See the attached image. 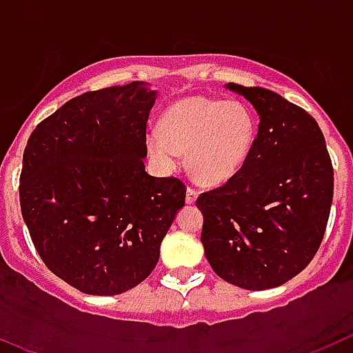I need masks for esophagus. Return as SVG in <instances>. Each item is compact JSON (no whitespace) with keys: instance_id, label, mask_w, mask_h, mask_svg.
Instances as JSON below:
<instances>
[{"instance_id":"obj_1","label":"esophagus","mask_w":353,"mask_h":353,"mask_svg":"<svg viewBox=\"0 0 353 353\" xmlns=\"http://www.w3.org/2000/svg\"><path fill=\"white\" fill-rule=\"evenodd\" d=\"M198 199V191H196L194 187H187V192H185V203L187 205H192Z\"/></svg>"}]
</instances>
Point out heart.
Here are the masks:
<instances>
[{
    "instance_id": "1",
    "label": "heart",
    "mask_w": 353,
    "mask_h": 353,
    "mask_svg": "<svg viewBox=\"0 0 353 353\" xmlns=\"http://www.w3.org/2000/svg\"><path fill=\"white\" fill-rule=\"evenodd\" d=\"M256 118L239 101L187 97L168 109L161 129L146 134V146L159 166L173 171L189 154V168L201 183L232 180L251 155Z\"/></svg>"
}]
</instances>
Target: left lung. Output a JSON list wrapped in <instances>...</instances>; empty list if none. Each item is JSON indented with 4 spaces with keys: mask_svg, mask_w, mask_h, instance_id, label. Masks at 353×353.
Here are the masks:
<instances>
[{
    "mask_svg": "<svg viewBox=\"0 0 353 353\" xmlns=\"http://www.w3.org/2000/svg\"><path fill=\"white\" fill-rule=\"evenodd\" d=\"M260 117L242 170L196 207L201 244L214 272L244 290L285 285L310 265L329 221L334 171L310 113L270 90L228 83Z\"/></svg>",
    "mask_w": 353,
    "mask_h": 353,
    "instance_id": "8db88e82",
    "label": "left lung"
}]
</instances>
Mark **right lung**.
Wrapping results in <instances>:
<instances>
[{
    "instance_id": "1",
    "label": "right lung",
    "mask_w": 353,
    "mask_h": 353,
    "mask_svg": "<svg viewBox=\"0 0 353 353\" xmlns=\"http://www.w3.org/2000/svg\"><path fill=\"white\" fill-rule=\"evenodd\" d=\"M157 92L134 81L86 92L31 132L21 212L52 274L88 295H118L152 274L185 205L179 179L145 171Z\"/></svg>"
}]
</instances>
